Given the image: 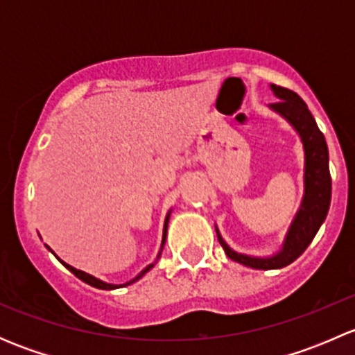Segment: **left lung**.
I'll list each match as a JSON object with an SVG mask.
<instances>
[{
    "label": "left lung",
    "mask_w": 355,
    "mask_h": 355,
    "mask_svg": "<svg viewBox=\"0 0 355 355\" xmlns=\"http://www.w3.org/2000/svg\"><path fill=\"white\" fill-rule=\"evenodd\" d=\"M271 91L280 101L270 105V108L282 114L295 128L302 141L304 196L299 211L285 235L282 249L270 257H256L237 252L223 241L216 228L218 241L223 247L225 254L232 261H237L254 270H278L293 263L313 242L314 235L327 220L331 200V177L330 166H328L330 157H328V146L323 132L318 128L316 120L299 94L275 84H271Z\"/></svg>",
    "instance_id": "left-lung-1"
}]
</instances>
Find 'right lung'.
Wrapping results in <instances>:
<instances>
[{
	"label": "right lung",
	"instance_id": "right-lung-1",
	"mask_svg": "<svg viewBox=\"0 0 355 355\" xmlns=\"http://www.w3.org/2000/svg\"><path fill=\"white\" fill-rule=\"evenodd\" d=\"M170 213H171V209H170ZM170 213H168V214H166V218H164V227H163V241H161V249H159V252H157V257H156V261L159 259V256H161V250H163V245H164V241H166V232H168V221H170ZM46 247H48V245H46ZM48 249H49V247H48ZM49 250H51V249H49ZM51 252H53V250H51ZM60 261H62V259H60ZM62 264H63V266L67 268V270H70L71 273L75 275V277H77V278H80L82 282H85V284H89V285H91V287L101 288V290H113V288H121V287H127V285L134 284V282H137L139 278H142V277H144V275L148 273V271L151 270L153 266H155V263H153V264H149V266H146L144 270H142L141 273H139L137 277L134 278V280L127 282V284H123V285H113V284H106V282L99 280V278L92 277V275H89V273H85V271H80V270H77V268L70 266V264L63 263V261H62Z\"/></svg>",
	"mask_w": 355,
	"mask_h": 355
}]
</instances>
